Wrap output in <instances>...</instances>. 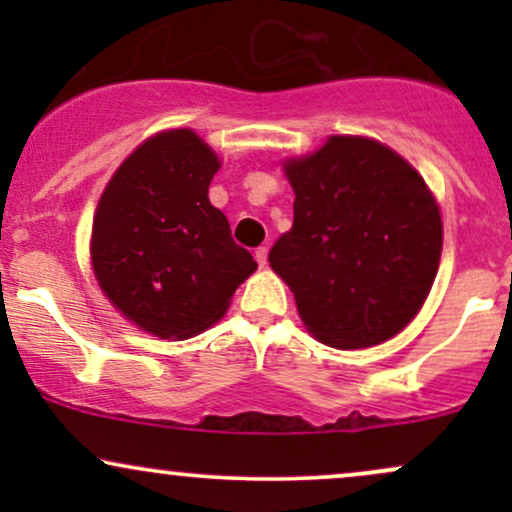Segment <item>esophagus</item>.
Here are the masks:
<instances>
[{"label": "esophagus", "mask_w": 512, "mask_h": 512, "mask_svg": "<svg viewBox=\"0 0 512 512\" xmlns=\"http://www.w3.org/2000/svg\"><path fill=\"white\" fill-rule=\"evenodd\" d=\"M267 248H264V245H262V248H257L255 250V260H257V264H260V267H264V264H267Z\"/></svg>", "instance_id": "esophagus-1"}]
</instances>
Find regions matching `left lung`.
I'll return each instance as SVG.
<instances>
[{
    "label": "left lung",
    "instance_id": "8db88e82",
    "mask_svg": "<svg viewBox=\"0 0 512 512\" xmlns=\"http://www.w3.org/2000/svg\"><path fill=\"white\" fill-rule=\"evenodd\" d=\"M293 228L269 252L305 327L337 349L395 337L436 279L443 226L421 175L387 146L332 137L286 166Z\"/></svg>",
    "mask_w": 512,
    "mask_h": 512
}]
</instances>
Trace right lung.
<instances>
[{"label":"right lung","mask_w":512,"mask_h":512,"mask_svg":"<svg viewBox=\"0 0 512 512\" xmlns=\"http://www.w3.org/2000/svg\"><path fill=\"white\" fill-rule=\"evenodd\" d=\"M219 158L192 129L151 137L117 168L93 219V272L137 327L185 339L214 325L257 262L209 182Z\"/></svg>","instance_id":"obj_1"}]
</instances>
